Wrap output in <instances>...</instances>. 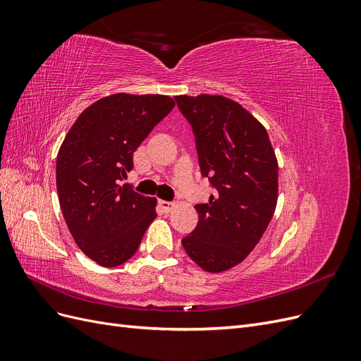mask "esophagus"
<instances>
[{
  "label": "esophagus",
  "instance_id": "obj_1",
  "mask_svg": "<svg viewBox=\"0 0 361 361\" xmlns=\"http://www.w3.org/2000/svg\"><path fill=\"white\" fill-rule=\"evenodd\" d=\"M159 206H161V209L166 212V214H169V212H171V209L174 207V203L173 202H167V200H161L159 202Z\"/></svg>",
  "mask_w": 361,
  "mask_h": 361
}]
</instances>
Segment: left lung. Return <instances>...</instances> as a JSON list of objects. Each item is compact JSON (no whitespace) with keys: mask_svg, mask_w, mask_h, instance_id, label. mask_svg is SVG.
I'll return each mask as SVG.
<instances>
[{"mask_svg":"<svg viewBox=\"0 0 361 361\" xmlns=\"http://www.w3.org/2000/svg\"><path fill=\"white\" fill-rule=\"evenodd\" d=\"M195 137L202 176L216 191L197 203L199 223L182 239L207 272L243 262L260 241L277 203L279 169L267 129L223 96H174Z\"/></svg>","mask_w":361,"mask_h":361,"instance_id":"obj_1","label":"left lung"}]
</instances>
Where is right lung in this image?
Masks as SVG:
<instances>
[{
	"instance_id": "1",
	"label": "right lung",
	"mask_w": 361,
	"mask_h": 361,
	"mask_svg": "<svg viewBox=\"0 0 361 361\" xmlns=\"http://www.w3.org/2000/svg\"><path fill=\"white\" fill-rule=\"evenodd\" d=\"M174 108L170 96L117 93L80 114L57 157L61 212L76 245L101 267L135 255L157 199L120 185L134 167V152Z\"/></svg>"
}]
</instances>
